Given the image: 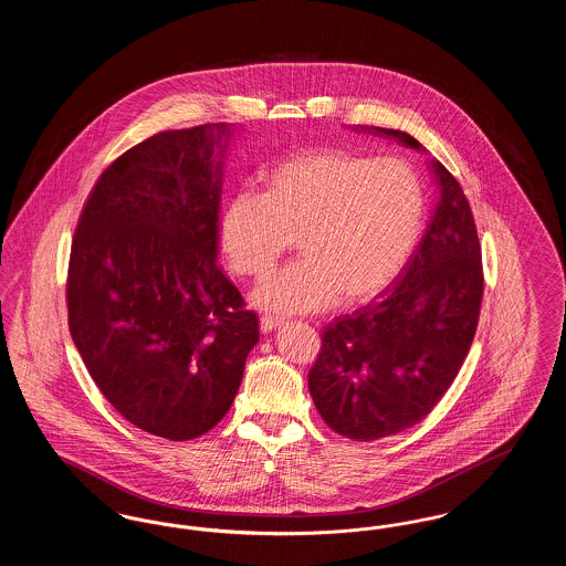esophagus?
Segmentation results:
<instances>
[{"instance_id": "esophagus-1", "label": "esophagus", "mask_w": 566, "mask_h": 566, "mask_svg": "<svg viewBox=\"0 0 566 566\" xmlns=\"http://www.w3.org/2000/svg\"><path fill=\"white\" fill-rule=\"evenodd\" d=\"M282 324H284V318L263 316V318H261V331H263V333H271V331H275V328L282 326Z\"/></svg>"}]
</instances>
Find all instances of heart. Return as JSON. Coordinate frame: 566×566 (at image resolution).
<instances>
[{
    "mask_svg": "<svg viewBox=\"0 0 566 566\" xmlns=\"http://www.w3.org/2000/svg\"><path fill=\"white\" fill-rule=\"evenodd\" d=\"M424 220V190L399 159H369L344 148H310L277 163L265 190L243 189L220 220L231 270L268 277L293 248L303 256L254 291L277 314H305L342 295L363 301L403 270Z\"/></svg>",
    "mask_w": 566,
    "mask_h": 566,
    "instance_id": "b5f03b06",
    "label": "heart"
}]
</instances>
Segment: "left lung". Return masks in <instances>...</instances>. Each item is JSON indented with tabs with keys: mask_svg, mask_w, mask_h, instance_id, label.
Wrapping results in <instances>:
<instances>
[{
	"mask_svg": "<svg viewBox=\"0 0 566 566\" xmlns=\"http://www.w3.org/2000/svg\"><path fill=\"white\" fill-rule=\"evenodd\" d=\"M369 132L422 150L405 132ZM431 167L439 201L392 291L328 324L310 369V395L324 422L354 441L381 439L424 420L475 337L484 295L482 245L457 178L439 161Z\"/></svg>",
	"mask_w": 566,
	"mask_h": 566,
	"instance_id": "8db88e82",
	"label": "left lung"
}]
</instances>
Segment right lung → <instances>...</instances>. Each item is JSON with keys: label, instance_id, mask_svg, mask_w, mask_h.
Segmentation results:
<instances>
[{"label": "right lung", "instance_id": "obj_1", "mask_svg": "<svg viewBox=\"0 0 566 566\" xmlns=\"http://www.w3.org/2000/svg\"><path fill=\"white\" fill-rule=\"evenodd\" d=\"M231 127L153 135L99 176L67 270L70 333L112 407L169 441L206 434L242 384L259 316L216 265Z\"/></svg>", "mask_w": 566, "mask_h": 566}]
</instances>
